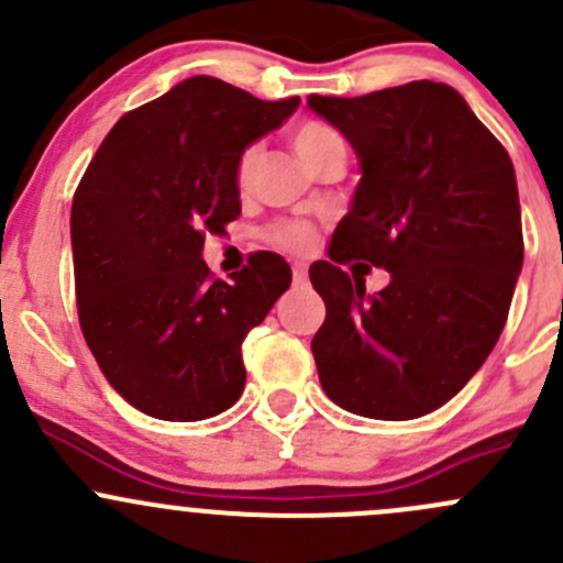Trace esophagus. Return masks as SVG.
<instances>
[{
  "instance_id": "1",
  "label": "esophagus",
  "mask_w": 563,
  "mask_h": 563,
  "mask_svg": "<svg viewBox=\"0 0 563 563\" xmlns=\"http://www.w3.org/2000/svg\"><path fill=\"white\" fill-rule=\"evenodd\" d=\"M291 269H294V283L308 280V264H305V261H294Z\"/></svg>"
}]
</instances>
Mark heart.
<instances>
[{"label":"heart","mask_w":563,"mask_h":563,"mask_svg":"<svg viewBox=\"0 0 563 563\" xmlns=\"http://www.w3.org/2000/svg\"><path fill=\"white\" fill-rule=\"evenodd\" d=\"M291 144L308 168L318 166L329 152L345 150L343 139H340L332 128H327V124L321 122L297 124L291 133ZM255 155H258L255 146H250V150L242 152L240 168H236V181H240V185H247L250 174H253V166H255ZM266 240H269L272 245H280L288 250H305L310 247V242H313V231L302 223H277L266 231Z\"/></svg>","instance_id":"1"}]
</instances>
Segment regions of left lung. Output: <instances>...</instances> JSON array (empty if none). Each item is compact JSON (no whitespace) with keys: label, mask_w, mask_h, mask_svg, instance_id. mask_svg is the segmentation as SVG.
I'll return each instance as SVG.
<instances>
[{"label":"left lung","mask_w":563,"mask_h":563,"mask_svg":"<svg viewBox=\"0 0 563 563\" xmlns=\"http://www.w3.org/2000/svg\"><path fill=\"white\" fill-rule=\"evenodd\" d=\"M360 161L329 261L310 266L327 305L313 338L318 378L340 408L417 419L455 397L496 345L523 269L515 166L446 84L411 81L362 98L310 95ZM351 257L384 265L367 298Z\"/></svg>","instance_id":"left-lung-1"}]
</instances>
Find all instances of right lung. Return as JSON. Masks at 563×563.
Returning <instances> with one entry per match:
<instances>
[{
	"label": "right lung",
	"instance_id": "obj_1",
	"mask_svg": "<svg viewBox=\"0 0 563 563\" xmlns=\"http://www.w3.org/2000/svg\"><path fill=\"white\" fill-rule=\"evenodd\" d=\"M297 106L185 78L124 113L78 185V321L108 384L146 417L198 422L245 389L242 343L291 286V266L255 253L229 283L212 280L203 236L240 218L242 152Z\"/></svg>",
	"mask_w": 563,
	"mask_h": 563
}]
</instances>
